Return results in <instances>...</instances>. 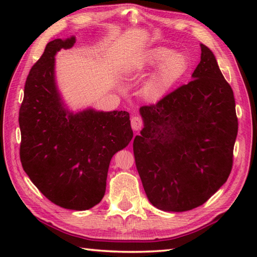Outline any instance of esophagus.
<instances>
[{
	"label": "esophagus",
	"mask_w": 257,
	"mask_h": 257,
	"mask_svg": "<svg viewBox=\"0 0 257 257\" xmlns=\"http://www.w3.org/2000/svg\"><path fill=\"white\" fill-rule=\"evenodd\" d=\"M143 127H144L143 119L138 116H134L132 118V128L135 130V132H138V130H140Z\"/></svg>",
	"instance_id": "1"
}]
</instances>
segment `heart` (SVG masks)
<instances>
[{"instance_id":"heart-1","label":"heart","mask_w":257,"mask_h":257,"mask_svg":"<svg viewBox=\"0 0 257 257\" xmlns=\"http://www.w3.org/2000/svg\"><path fill=\"white\" fill-rule=\"evenodd\" d=\"M154 77L145 87V95L149 99H158L181 79L189 68V58L182 52H172L168 47H156L147 52L137 64V69L148 70L157 66Z\"/></svg>"}]
</instances>
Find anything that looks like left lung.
Returning a JSON list of instances; mask_svg holds the SVG:
<instances>
[{"label": "left lung", "mask_w": 257, "mask_h": 257, "mask_svg": "<svg viewBox=\"0 0 257 257\" xmlns=\"http://www.w3.org/2000/svg\"><path fill=\"white\" fill-rule=\"evenodd\" d=\"M140 114L134 155L151 204L184 212L205 203L230 176L238 128L233 90L210 48L201 44L189 84Z\"/></svg>", "instance_id": "obj_1"}]
</instances>
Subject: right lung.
<instances>
[{
    "label": "right lung",
    "instance_id": "add662e5",
    "mask_svg": "<svg viewBox=\"0 0 257 257\" xmlns=\"http://www.w3.org/2000/svg\"><path fill=\"white\" fill-rule=\"evenodd\" d=\"M75 36L48 43L30 70L20 108V157L24 171L46 198L85 211L105 195L112 156L133 139L127 111H69L55 80V55Z\"/></svg>",
    "mask_w": 257,
    "mask_h": 257
}]
</instances>
